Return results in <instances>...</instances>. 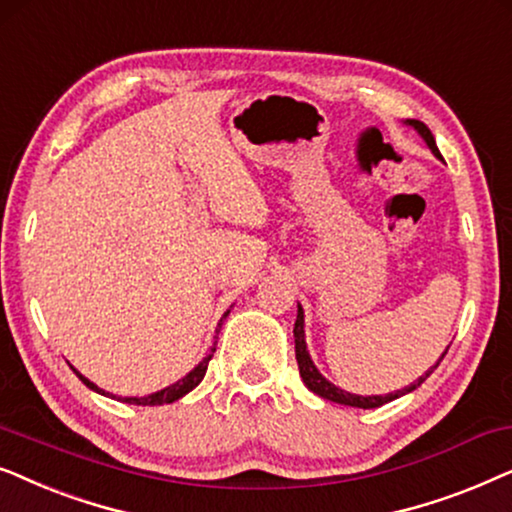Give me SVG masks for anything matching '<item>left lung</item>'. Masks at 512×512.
<instances>
[{
  "label": "left lung",
  "mask_w": 512,
  "mask_h": 512,
  "mask_svg": "<svg viewBox=\"0 0 512 512\" xmlns=\"http://www.w3.org/2000/svg\"><path fill=\"white\" fill-rule=\"evenodd\" d=\"M405 124H407V126H412L414 131H417V133L421 135V138H424V142L428 145V149H431V152L440 159L438 145H435V138H433V133L428 131V126H426V124H421V121H417V119H407ZM292 335H295V356H297L299 374H302V381L306 384V388H309V391H313L316 395H320V398L332 400V403L349 405V407H360V410H374V407H381V405L391 403V400L400 398V395L412 393L414 388H419L421 384H424L428 374H431V372L435 370V367L440 365V360L445 358V353H447V351L442 353L438 363H435V365L431 367V370H428V372L424 374V377H419V379L414 381V384H410V386L400 388V391H395V393H386V395H358V393H349V391H344V388H339V386L332 384V381H327V379L323 377V374L318 372V367L313 365V360H311V356H309V349H306V335H304V309H302V304H297V320H295V330H292ZM447 349H449V346H447Z\"/></svg>",
  "instance_id": "1"
}]
</instances>
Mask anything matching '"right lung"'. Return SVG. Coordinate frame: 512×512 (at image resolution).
Returning <instances> with one entry per match:
<instances>
[{
    "instance_id": "right-lung-1",
    "label": "right lung",
    "mask_w": 512,
    "mask_h": 512,
    "mask_svg": "<svg viewBox=\"0 0 512 512\" xmlns=\"http://www.w3.org/2000/svg\"><path fill=\"white\" fill-rule=\"evenodd\" d=\"M229 311H231V309L224 311V316L220 318V323H217V330H215V332H220V327H222V320L229 316ZM215 339H217V337H215ZM215 344H217V342H215ZM215 344L210 346V353H208V356L203 358L201 363L196 365L192 372L185 374V377H182V379H177L175 384H170V386H166V388H161V391H156V393L142 395V398H140V395H128V398H121V395L107 393L105 388H100L98 384H93V381H91V379H86L84 374H81L79 370H74L72 365H70V367H72V372L77 374V377H79L81 381H84V384H86L88 388H91V391L100 393V395H107V398H117V400H121V403H128V405H168V403H175V400H180L182 395H187L189 391H194V388L201 384V379L206 377V370H208V363H210V358H213V353H215Z\"/></svg>"
}]
</instances>
